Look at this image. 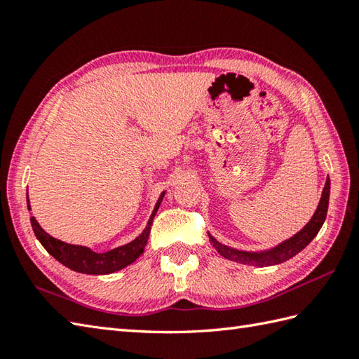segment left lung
Wrapping results in <instances>:
<instances>
[{
	"mask_svg": "<svg viewBox=\"0 0 359 359\" xmlns=\"http://www.w3.org/2000/svg\"><path fill=\"white\" fill-rule=\"evenodd\" d=\"M329 197H330V179L325 180V185L323 189L321 199H319L318 208L315 215L307 222V225L302 228L301 231H297L292 238L278 243L276 247L264 250V251H243L238 248H231L225 245V243L219 242L216 238L208 233L210 241L212 247L217 250L220 256H224L228 261H234L239 264H248V265H256V266H270V265H278L288 261L293 256H296L299 251L306 248L309 243L316 238V234L321 230V226L327 216V210H329Z\"/></svg>",
	"mask_w": 359,
	"mask_h": 359,
	"instance_id": "obj_1",
	"label": "left lung"
}]
</instances>
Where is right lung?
Listing matches in <instances>:
<instances>
[{"mask_svg": "<svg viewBox=\"0 0 359 359\" xmlns=\"http://www.w3.org/2000/svg\"><path fill=\"white\" fill-rule=\"evenodd\" d=\"M165 193L166 191L160 194L156 207L151 212L148 224L144 226V230L137 236L134 241L128 242L121 247L104 251V253H97V251L90 250L89 247L72 245V243H66L63 241L52 238L50 234H48L43 230L32 215H30V224H32L36 239L40 241V243L46 248V251H48L52 257H55L60 264L67 266V269H71L77 273H85V274H111L118 270H123L125 266L131 265L133 262L137 261V257L142 256L144 245H147L148 238H149L152 219H154L160 203L163 201ZM27 210H30L29 196H27Z\"/></svg>", "mask_w": 359, "mask_h": 359, "instance_id": "right-lung-1", "label": "right lung"}]
</instances>
